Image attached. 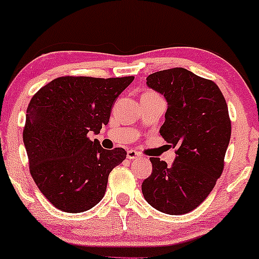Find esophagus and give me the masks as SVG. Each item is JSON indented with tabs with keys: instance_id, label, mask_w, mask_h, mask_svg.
I'll return each instance as SVG.
<instances>
[{
	"instance_id": "34e87169",
	"label": "esophagus",
	"mask_w": 259,
	"mask_h": 259,
	"mask_svg": "<svg viewBox=\"0 0 259 259\" xmlns=\"http://www.w3.org/2000/svg\"><path fill=\"white\" fill-rule=\"evenodd\" d=\"M126 157L129 159H136V158H140V157H141V154H140L138 151H135V150H129L126 153Z\"/></svg>"
}]
</instances>
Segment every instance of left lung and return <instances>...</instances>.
<instances>
[{"label":"left lung","mask_w":259,"mask_h":259,"mask_svg":"<svg viewBox=\"0 0 259 259\" xmlns=\"http://www.w3.org/2000/svg\"><path fill=\"white\" fill-rule=\"evenodd\" d=\"M146 80L168 103L159 133L177 147V157L171 165L151 157L152 173L142 194L159 212L186 214L206 200L223 173L231 135L227 102L217 84L185 68L160 70Z\"/></svg>","instance_id":"1"}]
</instances>
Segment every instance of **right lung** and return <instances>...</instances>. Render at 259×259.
Returning <instances> with one entry per match:
<instances>
[{
    "mask_svg": "<svg viewBox=\"0 0 259 259\" xmlns=\"http://www.w3.org/2000/svg\"><path fill=\"white\" fill-rule=\"evenodd\" d=\"M134 76H62L32 96L23 141L38 190L58 209L81 213L105 196L108 175L126 157L124 148L105 150L99 134L115 100Z\"/></svg>",
    "mask_w": 259,
    "mask_h": 259,
    "instance_id": "obj_1",
    "label": "right lung"
}]
</instances>
